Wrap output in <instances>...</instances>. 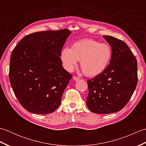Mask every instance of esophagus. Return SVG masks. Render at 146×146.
Segmentation results:
<instances>
[{
	"instance_id": "obj_1",
	"label": "esophagus",
	"mask_w": 146,
	"mask_h": 146,
	"mask_svg": "<svg viewBox=\"0 0 146 146\" xmlns=\"http://www.w3.org/2000/svg\"><path fill=\"white\" fill-rule=\"evenodd\" d=\"M73 78L74 80H75V81H78V80H80V78H78V77H77V76H73Z\"/></svg>"
}]
</instances>
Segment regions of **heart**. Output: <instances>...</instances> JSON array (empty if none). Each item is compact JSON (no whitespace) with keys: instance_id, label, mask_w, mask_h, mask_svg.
Wrapping results in <instances>:
<instances>
[{"instance_id":"heart-1","label":"heart","mask_w":146,"mask_h":146,"mask_svg":"<svg viewBox=\"0 0 146 146\" xmlns=\"http://www.w3.org/2000/svg\"><path fill=\"white\" fill-rule=\"evenodd\" d=\"M112 51L106 43L91 39L75 42L71 48H65L61 53V59L65 68L72 71L80 61V67L85 75L94 77L106 69L111 60Z\"/></svg>"}]
</instances>
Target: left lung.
Masks as SVG:
<instances>
[{
	"label": "left lung",
	"instance_id": "1",
	"mask_svg": "<svg viewBox=\"0 0 146 146\" xmlns=\"http://www.w3.org/2000/svg\"><path fill=\"white\" fill-rule=\"evenodd\" d=\"M111 48L110 64L103 72L88 80L86 105L95 113L119 111L128 103L137 84V63L122 40L104 36Z\"/></svg>",
	"mask_w": 146,
	"mask_h": 146
}]
</instances>
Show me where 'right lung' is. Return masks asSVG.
Returning <instances> with one entry per match:
<instances>
[{
    "label": "right lung",
    "instance_id": "obj_1",
    "mask_svg": "<svg viewBox=\"0 0 146 146\" xmlns=\"http://www.w3.org/2000/svg\"><path fill=\"white\" fill-rule=\"evenodd\" d=\"M70 34L66 29L34 33L24 37L12 51L11 85L21 105L29 112L48 114L60 107L72 78L60 58Z\"/></svg>",
    "mask_w": 146,
    "mask_h": 146
}]
</instances>
